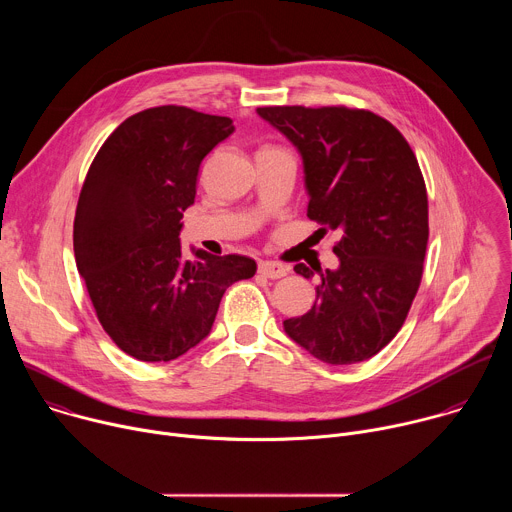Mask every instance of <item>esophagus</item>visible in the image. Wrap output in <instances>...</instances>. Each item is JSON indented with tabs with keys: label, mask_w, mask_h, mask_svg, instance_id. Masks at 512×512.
Returning <instances> with one entry per match:
<instances>
[{
	"label": "esophagus",
	"mask_w": 512,
	"mask_h": 512,
	"mask_svg": "<svg viewBox=\"0 0 512 512\" xmlns=\"http://www.w3.org/2000/svg\"><path fill=\"white\" fill-rule=\"evenodd\" d=\"M259 273L269 277V279H279L287 273V267L275 261H259Z\"/></svg>",
	"instance_id": "34e87169"
}]
</instances>
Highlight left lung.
<instances>
[{"label": "left lung", "instance_id": "1", "mask_svg": "<svg viewBox=\"0 0 512 512\" xmlns=\"http://www.w3.org/2000/svg\"><path fill=\"white\" fill-rule=\"evenodd\" d=\"M257 115L298 150L308 216L340 235L338 267L318 269L312 310L283 330L322 362L367 360L401 330L423 273L427 192L415 154L371 111L259 107ZM294 269L314 275L304 263Z\"/></svg>", "mask_w": 512, "mask_h": 512}]
</instances>
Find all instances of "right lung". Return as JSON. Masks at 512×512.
Masks as SVG:
<instances>
[{
  "mask_svg": "<svg viewBox=\"0 0 512 512\" xmlns=\"http://www.w3.org/2000/svg\"><path fill=\"white\" fill-rule=\"evenodd\" d=\"M235 131L233 119L164 105L125 119L103 143L75 216V259L111 340L143 362H170L212 330L218 304L257 263L190 249L182 214L202 160Z\"/></svg>",
  "mask_w": 512,
  "mask_h": 512,
  "instance_id": "add662e5",
  "label": "right lung"
}]
</instances>
